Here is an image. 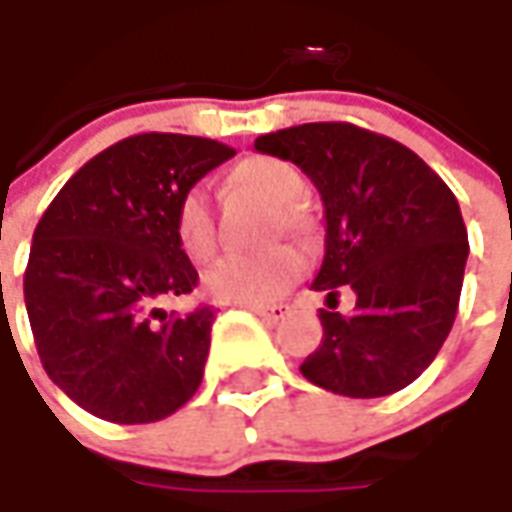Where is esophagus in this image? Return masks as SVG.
I'll use <instances>...</instances> for the list:
<instances>
[{"instance_id": "34e87169", "label": "esophagus", "mask_w": 512, "mask_h": 512, "mask_svg": "<svg viewBox=\"0 0 512 512\" xmlns=\"http://www.w3.org/2000/svg\"><path fill=\"white\" fill-rule=\"evenodd\" d=\"M250 310H253V313H256L259 319H265L267 325H276V322H282V319H285L290 307L279 302V305H253Z\"/></svg>"}]
</instances>
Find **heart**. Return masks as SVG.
Here are the masks:
<instances>
[{
    "label": "heart",
    "mask_w": 512,
    "mask_h": 512,
    "mask_svg": "<svg viewBox=\"0 0 512 512\" xmlns=\"http://www.w3.org/2000/svg\"><path fill=\"white\" fill-rule=\"evenodd\" d=\"M230 185L242 193H253L267 205L279 207V225L287 233H307L305 213L299 202L305 199L307 182L285 159L253 156L230 173ZM173 230L179 247L193 262L207 259L216 250V222L205 187H187L176 205ZM302 273V256L293 247H273L265 253H225L202 276L205 293L216 302L233 305H265L273 302L293 285Z\"/></svg>",
    "instance_id": "1"
}]
</instances>
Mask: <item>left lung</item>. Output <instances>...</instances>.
<instances>
[{"label":"left lung","instance_id":"8db88e82","mask_svg":"<svg viewBox=\"0 0 512 512\" xmlns=\"http://www.w3.org/2000/svg\"><path fill=\"white\" fill-rule=\"evenodd\" d=\"M253 148L302 168L325 205L322 344L302 376L330 393L376 399L416 382L453 327L467 265V227L453 190L410 148L350 122L265 133ZM336 286L357 296L332 310Z\"/></svg>","mask_w":512,"mask_h":512}]
</instances>
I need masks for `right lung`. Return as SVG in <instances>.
<instances>
[{
	"label": "right lung",
	"instance_id": "1",
	"mask_svg": "<svg viewBox=\"0 0 512 512\" xmlns=\"http://www.w3.org/2000/svg\"><path fill=\"white\" fill-rule=\"evenodd\" d=\"M233 153L202 136H128L76 170L33 230V342L53 384L93 416L159 422L199 390L216 310L162 307L199 282L173 216Z\"/></svg>",
	"mask_w": 512,
	"mask_h": 512
}]
</instances>
